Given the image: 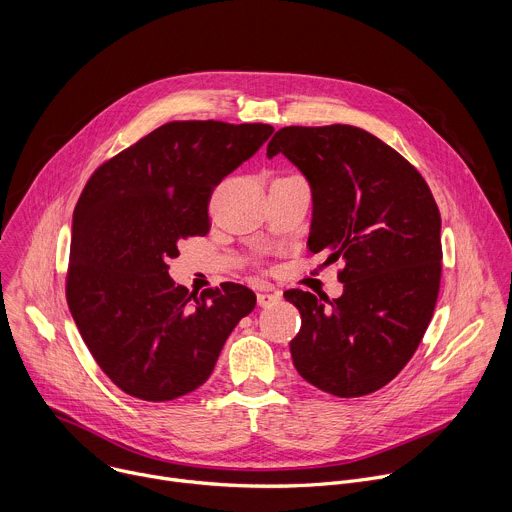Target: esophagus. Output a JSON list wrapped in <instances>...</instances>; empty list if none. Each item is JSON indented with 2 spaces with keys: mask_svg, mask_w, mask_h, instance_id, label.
Wrapping results in <instances>:
<instances>
[{
  "mask_svg": "<svg viewBox=\"0 0 512 512\" xmlns=\"http://www.w3.org/2000/svg\"><path fill=\"white\" fill-rule=\"evenodd\" d=\"M279 300H281V291L279 289H263V291H259V294H257V304L261 308H267V306H271V304H275Z\"/></svg>",
  "mask_w": 512,
  "mask_h": 512,
  "instance_id": "1",
  "label": "esophagus"
}]
</instances>
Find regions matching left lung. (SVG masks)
Listing matches in <instances>:
<instances>
[{"mask_svg":"<svg viewBox=\"0 0 512 512\" xmlns=\"http://www.w3.org/2000/svg\"><path fill=\"white\" fill-rule=\"evenodd\" d=\"M277 154L310 182V251L344 263L340 298L283 294L302 316L289 342L294 367L336 397L375 393L403 371L433 316L440 210L415 166L360 127H283L267 145V158Z\"/></svg>","mask_w":512,"mask_h":512,"instance_id":"obj_1","label":"left lung"}]
</instances>
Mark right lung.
<instances>
[{"instance_id": "1", "label": "right lung", "mask_w": 512, "mask_h": 512, "mask_svg": "<svg viewBox=\"0 0 512 512\" xmlns=\"http://www.w3.org/2000/svg\"><path fill=\"white\" fill-rule=\"evenodd\" d=\"M273 133L265 123L170 121L101 164L72 214L66 302L101 371L127 395L172 401L212 373L253 312L241 283L188 294L178 243L210 231L214 186Z\"/></svg>"}]
</instances>
